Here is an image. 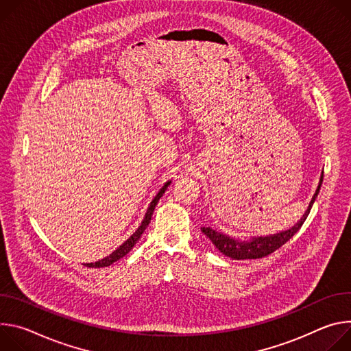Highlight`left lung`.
<instances>
[{"mask_svg": "<svg viewBox=\"0 0 351 351\" xmlns=\"http://www.w3.org/2000/svg\"><path fill=\"white\" fill-rule=\"evenodd\" d=\"M324 181V173L321 174L317 191L314 193L313 199H311L305 213L302 215V217L289 230L276 232V234H270V236H265V237H251L248 240H240V239H234V237H230L228 234H224L221 231L213 230L212 227H202L201 230L204 231V234L206 237H209V240L215 244V247L224 254L226 256L231 258V259H237V261H243V259H258V258H263L269 254H271L274 251L279 250L283 244H286L295 232L301 228L302 223L305 221L306 216L309 215L311 208H313L321 185Z\"/></svg>", "mask_w": 351, "mask_h": 351, "instance_id": "obj_1", "label": "left lung"}]
</instances>
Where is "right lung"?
Returning a JSON list of instances; mask_svg holds the SVG:
<instances>
[{
	"label": "right lung",
	"instance_id": "obj_1",
	"mask_svg": "<svg viewBox=\"0 0 351 351\" xmlns=\"http://www.w3.org/2000/svg\"><path fill=\"white\" fill-rule=\"evenodd\" d=\"M170 184H171V181H167V182L160 188V191H159L158 193H156V197L153 198V201L150 202V205H149V208H147V210H146V213H145V217H143L141 226L136 228V231L134 232V234H132L127 241H124L119 248H117L115 251H112L108 256H106V258H103V259H100V261H97V262H93V263H85V266H89V267H104V266L112 265L114 262H117L119 259H121L123 256H125V255L134 248V245L136 244V241L141 239L142 232H143V231L146 230V227L149 226L156 205H158V202L160 201V198L163 197L165 191L167 189V186H169Z\"/></svg>",
	"mask_w": 351,
	"mask_h": 351
}]
</instances>
